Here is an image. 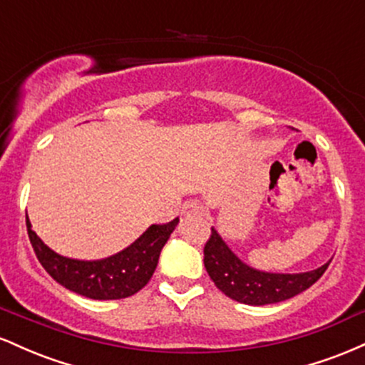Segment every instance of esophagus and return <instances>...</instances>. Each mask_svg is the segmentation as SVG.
Masks as SVG:
<instances>
[{"mask_svg":"<svg viewBox=\"0 0 365 365\" xmlns=\"http://www.w3.org/2000/svg\"><path fill=\"white\" fill-rule=\"evenodd\" d=\"M182 212H183V215H185V216H197V215H202V212H204V206H202V204L199 202V200L190 199V200H187L185 204H183Z\"/></svg>","mask_w":365,"mask_h":365,"instance_id":"1","label":"esophagus"}]
</instances>
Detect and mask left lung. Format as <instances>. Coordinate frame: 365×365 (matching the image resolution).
Segmentation results:
<instances>
[{
	"label": "left lung",
	"instance_id": "8db88e82",
	"mask_svg": "<svg viewBox=\"0 0 365 365\" xmlns=\"http://www.w3.org/2000/svg\"><path fill=\"white\" fill-rule=\"evenodd\" d=\"M329 262L309 273H262L242 262L215 228L204 245V266L212 282L226 297L247 305L276 304L299 295L324 274Z\"/></svg>",
	"mask_w": 365,
	"mask_h": 365
}]
</instances>
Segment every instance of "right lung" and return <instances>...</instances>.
Listing matches in <instances>:
<instances>
[{"label":"right lung","mask_w":365,"mask_h":365,"mask_svg":"<svg viewBox=\"0 0 365 365\" xmlns=\"http://www.w3.org/2000/svg\"><path fill=\"white\" fill-rule=\"evenodd\" d=\"M25 223L37 259L61 287L87 299L118 300L127 299L148 284L161 249L178 225V217L166 225L149 226L132 245L101 261H77L58 255L36 235L29 217H25Z\"/></svg>","instance_id":"obj_1"}]
</instances>
